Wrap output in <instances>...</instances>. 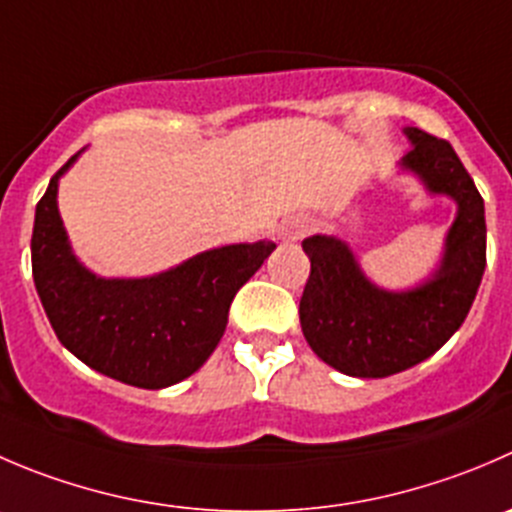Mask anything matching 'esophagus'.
<instances>
[{"label":"esophagus","mask_w":512,"mask_h":512,"mask_svg":"<svg viewBox=\"0 0 512 512\" xmlns=\"http://www.w3.org/2000/svg\"><path fill=\"white\" fill-rule=\"evenodd\" d=\"M307 232V222L302 217H290L280 225V240L282 242H297L302 240Z\"/></svg>","instance_id":"esophagus-1"}]
</instances>
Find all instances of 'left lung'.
I'll return each instance as SVG.
<instances>
[{
	"label": "left lung",
	"instance_id": "8db88e82",
	"mask_svg": "<svg viewBox=\"0 0 512 512\" xmlns=\"http://www.w3.org/2000/svg\"><path fill=\"white\" fill-rule=\"evenodd\" d=\"M410 152L400 172L418 177L430 195L455 202L438 267L408 290L375 285L337 235L302 240L310 280L300 300L307 345L350 377H388L428 360L468 317L485 272V205L450 142L405 127Z\"/></svg>",
	"mask_w": 512,
	"mask_h": 512
}]
</instances>
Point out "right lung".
Segmentation results:
<instances>
[{"instance_id": "1", "label": "right lung", "mask_w": 512, "mask_h": 512, "mask_svg": "<svg viewBox=\"0 0 512 512\" xmlns=\"http://www.w3.org/2000/svg\"><path fill=\"white\" fill-rule=\"evenodd\" d=\"M57 175L34 212L32 275L52 330L74 357L112 380L170 388L200 370L225 335L232 297L275 242L205 250L147 277H102L79 262L59 217Z\"/></svg>"}]
</instances>
